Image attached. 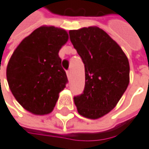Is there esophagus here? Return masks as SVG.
Instances as JSON below:
<instances>
[{
  "instance_id": "esophagus-1",
  "label": "esophagus",
  "mask_w": 149,
  "mask_h": 149,
  "mask_svg": "<svg viewBox=\"0 0 149 149\" xmlns=\"http://www.w3.org/2000/svg\"><path fill=\"white\" fill-rule=\"evenodd\" d=\"M66 75H68V78H70V76H71V71H70V70L66 71Z\"/></svg>"
}]
</instances>
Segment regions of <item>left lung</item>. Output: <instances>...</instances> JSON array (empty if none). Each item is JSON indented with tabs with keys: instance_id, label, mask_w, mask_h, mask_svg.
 Segmentation results:
<instances>
[{
	"instance_id": "1",
	"label": "left lung",
	"mask_w": 149,
	"mask_h": 149,
	"mask_svg": "<svg viewBox=\"0 0 149 149\" xmlns=\"http://www.w3.org/2000/svg\"><path fill=\"white\" fill-rule=\"evenodd\" d=\"M85 68L84 93L74 97L78 113L99 119L113 110L130 83V65L118 43L98 26L69 31Z\"/></svg>"
}]
</instances>
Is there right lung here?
<instances>
[{
    "label": "right lung",
    "mask_w": 149,
    "mask_h": 149,
    "mask_svg": "<svg viewBox=\"0 0 149 149\" xmlns=\"http://www.w3.org/2000/svg\"><path fill=\"white\" fill-rule=\"evenodd\" d=\"M68 41L65 29L42 26L18 44L11 55L6 75L17 101L36 116L52 112L68 81L58 52Z\"/></svg>",
    "instance_id": "1"
}]
</instances>
